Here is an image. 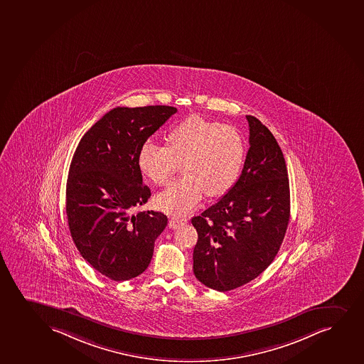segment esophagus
Wrapping results in <instances>:
<instances>
[{"label":"esophagus","mask_w":364,"mask_h":364,"mask_svg":"<svg viewBox=\"0 0 364 364\" xmlns=\"http://www.w3.org/2000/svg\"><path fill=\"white\" fill-rule=\"evenodd\" d=\"M185 223H188V219L183 218V217H174V218H171V220H169V228L176 229V227L183 225Z\"/></svg>","instance_id":"34e87169"}]
</instances>
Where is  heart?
<instances>
[{"mask_svg":"<svg viewBox=\"0 0 364 364\" xmlns=\"http://www.w3.org/2000/svg\"><path fill=\"white\" fill-rule=\"evenodd\" d=\"M167 146L147 141L141 146L137 164L156 185L167 184L181 163L184 176L156 197L159 210L171 214L188 213L203 195L223 196L239 179L246 142L230 125L190 116L166 134Z\"/></svg>","mask_w":364,"mask_h":364,"instance_id":"1","label":"heart"}]
</instances>
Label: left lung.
Returning <instances> with one entry per match:
<instances>
[{
  "label": "left lung",
  "instance_id": "obj_1",
  "mask_svg": "<svg viewBox=\"0 0 364 364\" xmlns=\"http://www.w3.org/2000/svg\"><path fill=\"white\" fill-rule=\"evenodd\" d=\"M250 149L235 185L191 219L198 240L193 273L213 290H234L273 262L290 219V186L282 149L256 117L246 116Z\"/></svg>",
  "mask_w": 364,
  "mask_h": 364
}]
</instances>
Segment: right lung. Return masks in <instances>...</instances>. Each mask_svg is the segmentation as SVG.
Masks as SVG:
<instances>
[{
    "label": "right lung",
    "instance_id": "right-lung-1",
    "mask_svg": "<svg viewBox=\"0 0 364 364\" xmlns=\"http://www.w3.org/2000/svg\"><path fill=\"white\" fill-rule=\"evenodd\" d=\"M174 113L171 106L113 108L74 152L65 190L70 235L82 258L114 282L145 272L167 225L161 212H134L151 196L139 151Z\"/></svg>",
    "mask_w": 364,
    "mask_h": 364
}]
</instances>
